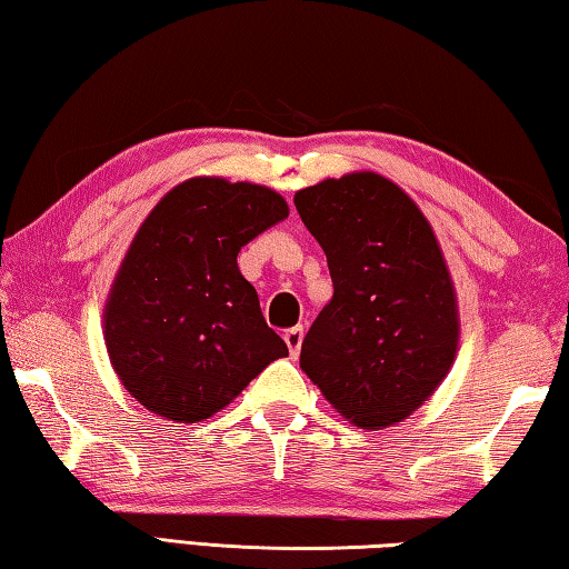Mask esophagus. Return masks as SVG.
Returning a JSON list of instances; mask_svg holds the SVG:
<instances>
[{"label": "esophagus", "instance_id": "esophagus-1", "mask_svg": "<svg viewBox=\"0 0 569 569\" xmlns=\"http://www.w3.org/2000/svg\"><path fill=\"white\" fill-rule=\"evenodd\" d=\"M302 340H305V327L302 325L300 327H292V330L284 332V342H287V347H290V355L292 357L300 355Z\"/></svg>", "mask_w": 569, "mask_h": 569}]
</instances>
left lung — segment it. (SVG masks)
Instances as JSON below:
<instances>
[{
    "label": "left lung",
    "instance_id": "left-lung-1",
    "mask_svg": "<svg viewBox=\"0 0 569 569\" xmlns=\"http://www.w3.org/2000/svg\"><path fill=\"white\" fill-rule=\"evenodd\" d=\"M295 207L335 284L302 342V372L362 430L407 420L460 347L455 284L432 224L377 172L322 179L300 189Z\"/></svg>",
    "mask_w": 569,
    "mask_h": 569
}]
</instances>
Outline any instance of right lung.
<instances>
[{
	"label": "right lung",
	"instance_id": "right-lung-1",
	"mask_svg": "<svg viewBox=\"0 0 569 569\" xmlns=\"http://www.w3.org/2000/svg\"><path fill=\"white\" fill-rule=\"evenodd\" d=\"M290 214L252 182L192 177L139 224L104 302V345L124 390L172 422H202L287 345L269 330L237 254Z\"/></svg>",
	"mask_w": 569,
	"mask_h": 569
}]
</instances>
